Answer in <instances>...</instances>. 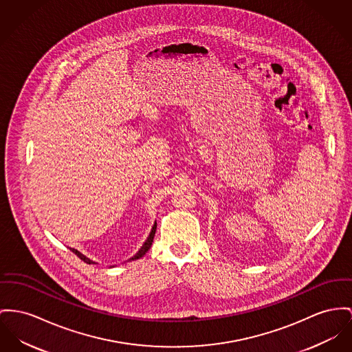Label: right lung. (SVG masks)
Wrapping results in <instances>:
<instances>
[{"label":"right lung","mask_w":352,"mask_h":352,"mask_svg":"<svg viewBox=\"0 0 352 352\" xmlns=\"http://www.w3.org/2000/svg\"><path fill=\"white\" fill-rule=\"evenodd\" d=\"M156 223L153 224V227H152V231H151V234H149V236L146 237V240H145V243L142 244V247H141L140 250H139V252L133 256V258H129V260H136V258H140L148 252V250L151 248V245H152V241H153V237H155V232H156ZM72 252L73 254H76L78 258H81V260H84L87 264H94V261H92L91 258H87L85 255H82L81 252H78L77 250H74V248H71Z\"/></svg>","instance_id":"add662e5"}]
</instances>
